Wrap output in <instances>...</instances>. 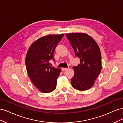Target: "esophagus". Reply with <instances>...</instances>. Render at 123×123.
Returning a JSON list of instances; mask_svg holds the SVG:
<instances>
[{"mask_svg":"<svg viewBox=\"0 0 123 123\" xmlns=\"http://www.w3.org/2000/svg\"><path fill=\"white\" fill-rule=\"evenodd\" d=\"M68 69V68H62V71H64L67 70Z\"/></svg>","mask_w":123,"mask_h":123,"instance_id":"esophagus-1","label":"esophagus"}]
</instances>
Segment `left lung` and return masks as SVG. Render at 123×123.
I'll return each instance as SVG.
<instances>
[{"label":"left lung","instance_id":"8db88e82","mask_svg":"<svg viewBox=\"0 0 123 123\" xmlns=\"http://www.w3.org/2000/svg\"><path fill=\"white\" fill-rule=\"evenodd\" d=\"M80 63L73 66L74 75L72 86L78 90L85 91L95 84L102 70V57L99 48L92 37L84 33L66 34Z\"/></svg>","mask_w":123,"mask_h":123}]
</instances>
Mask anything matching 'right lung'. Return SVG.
Instances as JSON below:
<instances>
[{
  "instance_id": "add662e5",
  "label": "right lung",
  "mask_w": 123,
  "mask_h": 123,
  "mask_svg": "<svg viewBox=\"0 0 123 123\" xmlns=\"http://www.w3.org/2000/svg\"><path fill=\"white\" fill-rule=\"evenodd\" d=\"M64 34L49 35L35 40L29 47L25 57L28 75L35 86L43 93H50L56 87L61 69L50 66L54 52Z\"/></svg>"
}]
</instances>
